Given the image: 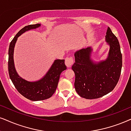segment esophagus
Listing matches in <instances>:
<instances>
[{"label": "esophagus", "mask_w": 131, "mask_h": 131, "mask_svg": "<svg viewBox=\"0 0 131 131\" xmlns=\"http://www.w3.org/2000/svg\"><path fill=\"white\" fill-rule=\"evenodd\" d=\"M74 63V60L72 57H67L65 59V64L68 68H70Z\"/></svg>", "instance_id": "1"}]
</instances>
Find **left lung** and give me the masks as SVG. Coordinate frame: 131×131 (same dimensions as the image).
<instances>
[{
  "mask_svg": "<svg viewBox=\"0 0 131 131\" xmlns=\"http://www.w3.org/2000/svg\"><path fill=\"white\" fill-rule=\"evenodd\" d=\"M105 41L110 46L105 60L95 62L91 58V46L79 49L74 53L75 63L72 69L75 73L76 92L80 97L95 99L110 93L117 85L122 67V55L118 40L107 28Z\"/></svg>",
  "mask_w": 131,
  "mask_h": 131,
  "instance_id": "1",
  "label": "left lung"
}]
</instances>
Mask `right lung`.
<instances>
[{
    "label": "right lung",
    "instance_id": "1",
    "mask_svg": "<svg viewBox=\"0 0 131 131\" xmlns=\"http://www.w3.org/2000/svg\"><path fill=\"white\" fill-rule=\"evenodd\" d=\"M40 24L26 26L13 39L8 50V72L15 88L21 95L32 101L43 100L53 95L57 89L60 74L67 69L64 60H54L45 75L39 80L30 82L21 77L16 71L14 62V50L17 38L26 31L38 28Z\"/></svg>",
    "mask_w": 131,
    "mask_h": 131
}]
</instances>
